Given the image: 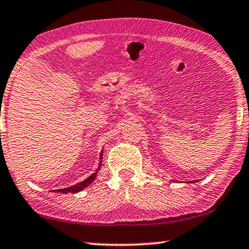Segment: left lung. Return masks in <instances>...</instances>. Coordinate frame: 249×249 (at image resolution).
<instances>
[{"label": "left lung", "instance_id": "8db88e82", "mask_svg": "<svg viewBox=\"0 0 249 249\" xmlns=\"http://www.w3.org/2000/svg\"><path fill=\"white\" fill-rule=\"evenodd\" d=\"M190 182H192V183H195V182H196V181H190Z\"/></svg>", "mask_w": 249, "mask_h": 249}]
</instances>
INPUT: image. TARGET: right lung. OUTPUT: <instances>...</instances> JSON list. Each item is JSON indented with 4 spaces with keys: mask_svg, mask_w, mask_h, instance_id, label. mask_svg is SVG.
I'll return each instance as SVG.
<instances>
[{
    "mask_svg": "<svg viewBox=\"0 0 249 249\" xmlns=\"http://www.w3.org/2000/svg\"><path fill=\"white\" fill-rule=\"evenodd\" d=\"M102 157H103V150L101 151L100 154V162H99V166L96 168L95 172H93L90 177H88L86 180L81 181V182H79L74 185H70L68 188H65V189H57V190H53V192H59V193H77L80 192L83 189H86L87 187H89V185L93 182L94 179L96 178V175H98V172L101 168V165H102Z\"/></svg>",
    "mask_w": 249,
    "mask_h": 249,
    "instance_id": "obj_1",
    "label": "right lung"
}]
</instances>
